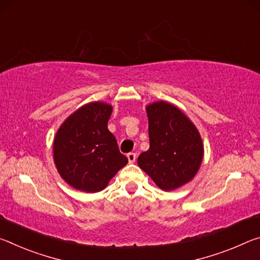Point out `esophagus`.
<instances>
[{
	"instance_id": "obj_1",
	"label": "esophagus",
	"mask_w": 260,
	"mask_h": 260,
	"mask_svg": "<svg viewBox=\"0 0 260 260\" xmlns=\"http://www.w3.org/2000/svg\"><path fill=\"white\" fill-rule=\"evenodd\" d=\"M127 158H128V161L131 162V164H133V162H134L135 159H136V153H134V152L127 153Z\"/></svg>"
}]
</instances>
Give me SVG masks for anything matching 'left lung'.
Here are the masks:
<instances>
[{
    "instance_id": "left-lung-1",
    "label": "left lung",
    "mask_w": 260,
    "mask_h": 260,
    "mask_svg": "<svg viewBox=\"0 0 260 260\" xmlns=\"http://www.w3.org/2000/svg\"><path fill=\"white\" fill-rule=\"evenodd\" d=\"M150 148L138 164L162 190H173L195 177L203 159V143L195 125L160 101L147 107Z\"/></svg>"
}]
</instances>
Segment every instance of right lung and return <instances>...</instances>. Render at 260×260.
Here are the masks:
<instances>
[{
    "label": "right lung",
    "mask_w": 260,
    "mask_h": 260,
    "mask_svg": "<svg viewBox=\"0 0 260 260\" xmlns=\"http://www.w3.org/2000/svg\"><path fill=\"white\" fill-rule=\"evenodd\" d=\"M111 112V105L107 103L86 104L71 114L57 132L55 164L60 177L73 188L86 192L103 190L128 162L108 129Z\"/></svg>",
    "instance_id": "obj_1"
}]
</instances>
